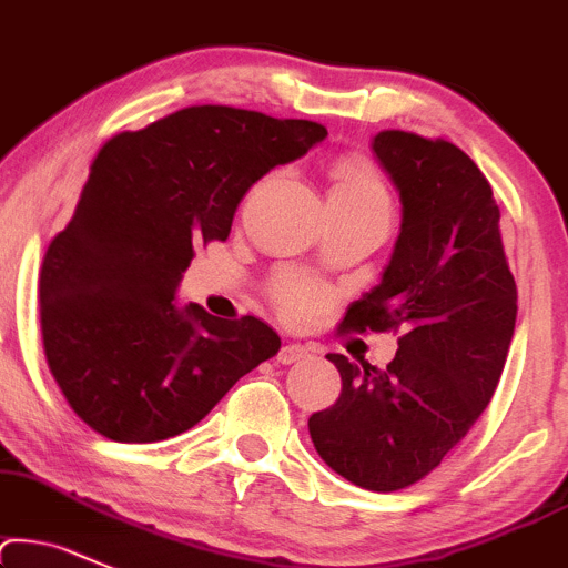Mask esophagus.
I'll return each instance as SVG.
<instances>
[{
    "label": "esophagus",
    "mask_w": 568,
    "mask_h": 568,
    "mask_svg": "<svg viewBox=\"0 0 568 568\" xmlns=\"http://www.w3.org/2000/svg\"><path fill=\"white\" fill-rule=\"evenodd\" d=\"M308 355H311L308 346H303V344H286V346H282V352H278V363L292 365V363H297V359H306Z\"/></svg>",
    "instance_id": "34e87169"
}]
</instances>
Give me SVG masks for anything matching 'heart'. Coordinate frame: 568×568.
<instances>
[{
    "label": "heart",
    "instance_id": "heart-1",
    "mask_svg": "<svg viewBox=\"0 0 568 568\" xmlns=\"http://www.w3.org/2000/svg\"><path fill=\"white\" fill-rule=\"evenodd\" d=\"M331 203L335 205H376L389 211L387 189L382 186L379 175L365 162H341L331 175ZM273 301L284 320L303 322L325 303V295L308 278L284 273L273 284Z\"/></svg>",
    "mask_w": 568,
    "mask_h": 568
}]
</instances>
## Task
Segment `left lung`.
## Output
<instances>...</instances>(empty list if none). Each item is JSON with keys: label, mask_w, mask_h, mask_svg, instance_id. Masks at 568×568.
Returning a JSON list of instances; mask_svg holds the SVG:
<instances>
[{"label": "left lung", "mask_w": 568, "mask_h": 568, "mask_svg": "<svg viewBox=\"0 0 568 568\" xmlns=\"http://www.w3.org/2000/svg\"><path fill=\"white\" fill-rule=\"evenodd\" d=\"M374 154L404 219L382 282L346 308L341 331H404L387 368L327 355L338 400L308 417L322 460L365 490L428 477L490 404L517 320L493 189L447 140L384 130Z\"/></svg>", "instance_id": "8db88e82"}]
</instances>
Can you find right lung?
<instances>
[{"instance_id": "obj_1", "label": "right lung", "mask_w": 568, "mask_h": 568, "mask_svg": "<svg viewBox=\"0 0 568 568\" xmlns=\"http://www.w3.org/2000/svg\"><path fill=\"white\" fill-rule=\"evenodd\" d=\"M325 138L316 121L194 105L102 145L38 276L48 368L91 430L179 436L282 349L257 316L179 308L175 290L194 246L227 241L243 194Z\"/></svg>"}]
</instances>
